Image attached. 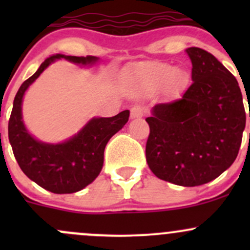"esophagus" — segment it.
<instances>
[{
    "mask_svg": "<svg viewBox=\"0 0 250 250\" xmlns=\"http://www.w3.org/2000/svg\"><path fill=\"white\" fill-rule=\"evenodd\" d=\"M144 113H145V111L139 105H135V106H133L132 109H130V118L132 120H134V118H141L144 116Z\"/></svg>",
    "mask_w": 250,
    "mask_h": 250,
    "instance_id": "1",
    "label": "esophagus"
}]
</instances>
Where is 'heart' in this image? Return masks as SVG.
I'll return each instance as SVG.
<instances>
[{
  "mask_svg": "<svg viewBox=\"0 0 250 250\" xmlns=\"http://www.w3.org/2000/svg\"><path fill=\"white\" fill-rule=\"evenodd\" d=\"M173 76L175 78L180 77V74H175V67L170 65L156 64L147 70L139 72L137 76V84L144 92H153L165 87Z\"/></svg>",
  "mask_w": 250,
  "mask_h": 250,
  "instance_id": "b5f03b06",
  "label": "heart"
}]
</instances>
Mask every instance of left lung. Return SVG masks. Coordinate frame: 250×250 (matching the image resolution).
Returning a JSON list of instances; mask_svg holds the SVG:
<instances>
[{
	"instance_id": "left-lung-1",
	"label": "left lung",
	"mask_w": 250,
	"mask_h": 250,
	"mask_svg": "<svg viewBox=\"0 0 250 250\" xmlns=\"http://www.w3.org/2000/svg\"><path fill=\"white\" fill-rule=\"evenodd\" d=\"M186 53L192 62V84L179 99L153 107L146 118L150 134L145 151L157 178L198 186L234 162L246 111L238 82L213 54L197 47Z\"/></svg>"
}]
</instances>
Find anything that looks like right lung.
<instances>
[{"instance_id":"right-lung-1","label":"right lung","mask_w":250,"mask_h":250,"mask_svg":"<svg viewBox=\"0 0 250 250\" xmlns=\"http://www.w3.org/2000/svg\"><path fill=\"white\" fill-rule=\"evenodd\" d=\"M57 59L81 65L98 62L92 55L54 54L47 58L18 90L8 122V138L18 165L27 178L53 193H74L89 185L102 172L105 146L128 122L129 111L125 110L113 117L92 118L76 135L62 144L35 139L22 122V97L29 85Z\"/></svg>"}]
</instances>
